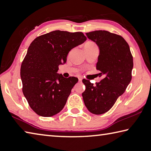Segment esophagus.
<instances>
[{
    "label": "esophagus",
    "instance_id": "obj_1",
    "mask_svg": "<svg viewBox=\"0 0 151 151\" xmlns=\"http://www.w3.org/2000/svg\"><path fill=\"white\" fill-rule=\"evenodd\" d=\"M82 81V78H79V81Z\"/></svg>",
    "mask_w": 151,
    "mask_h": 151
}]
</instances>
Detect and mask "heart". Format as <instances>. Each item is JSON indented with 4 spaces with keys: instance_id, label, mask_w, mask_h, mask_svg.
<instances>
[{
    "instance_id": "1",
    "label": "heart",
    "mask_w": 151,
    "mask_h": 151,
    "mask_svg": "<svg viewBox=\"0 0 151 151\" xmlns=\"http://www.w3.org/2000/svg\"><path fill=\"white\" fill-rule=\"evenodd\" d=\"M95 44L93 42H91V41H88L86 43H85V46H95Z\"/></svg>"
}]
</instances>
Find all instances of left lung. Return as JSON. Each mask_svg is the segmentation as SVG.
<instances>
[{"label":"left lung","instance_id":"obj_1","mask_svg":"<svg viewBox=\"0 0 151 151\" xmlns=\"http://www.w3.org/2000/svg\"><path fill=\"white\" fill-rule=\"evenodd\" d=\"M99 48L96 70L104 76L96 85L83 79L82 96L85 106L94 114H102L112 108L132 80L133 56L129 45L122 36L104 30L86 33Z\"/></svg>","mask_w":151,"mask_h":151}]
</instances>
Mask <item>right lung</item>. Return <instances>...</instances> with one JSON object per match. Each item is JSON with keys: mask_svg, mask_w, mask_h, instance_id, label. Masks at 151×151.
Returning <instances> with one entry per match:
<instances>
[{"mask_svg": "<svg viewBox=\"0 0 151 151\" xmlns=\"http://www.w3.org/2000/svg\"><path fill=\"white\" fill-rule=\"evenodd\" d=\"M82 32L56 30L35 38L28 48L20 70L22 91L37 114L50 117L63 109L78 79L57 73L68 52L86 41Z\"/></svg>", "mask_w": 151, "mask_h": 151, "instance_id": "obj_1", "label": "right lung"}]
</instances>
